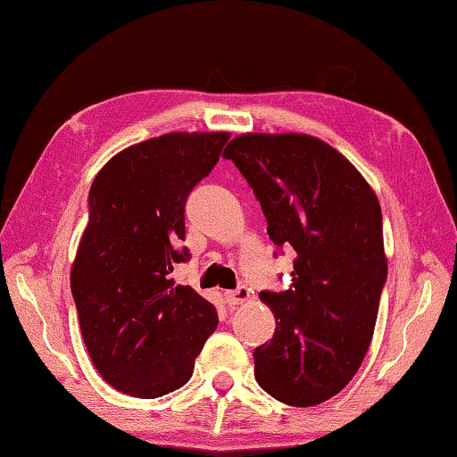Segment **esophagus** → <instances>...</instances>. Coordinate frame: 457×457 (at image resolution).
I'll use <instances>...</instances> for the list:
<instances>
[{
  "label": "esophagus",
  "instance_id": "34e87169",
  "mask_svg": "<svg viewBox=\"0 0 457 457\" xmlns=\"http://www.w3.org/2000/svg\"><path fill=\"white\" fill-rule=\"evenodd\" d=\"M247 298H250V290H247L245 286H239L237 290H228V292H226V303L231 304V306L244 304Z\"/></svg>",
  "mask_w": 457,
  "mask_h": 457
}]
</instances>
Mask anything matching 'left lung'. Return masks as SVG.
Segmentation results:
<instances>
[{
  "instance_id": "8db88e82",
  "label": "left lung",
  "mask_w": 457,
  "mask_h": 457,
  "mask_svg": "<svg viewBox=\"0 0 457 457\" xmlns=\"http://www.w3.org/2000/svg\"><path fill=\"white\" fill-rule=\"evenodd\" d=\"M256 193L276 245H292V288L260 292L276 316L253 375L292 407L335 397L373 338L386 280L381 205L345 154L300 133H244L223 151Z\"/></svg>"
}]
</instances>
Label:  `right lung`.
Segmentation results:
<instances>
[{
	"mask_svg": "<svg viewBox=\"0 0 457 457\" xmlns=\"http://www.w3.org/2000/svg\"><path fill=\"white\" fill-rule=\"evenodd\" d=\"M229 133H167L127 146L100 169L71 270L84 345L104 381L154 399L189 381L218 311L173 264L189 258L185 201L220 161Z\"/></svg>",
	"mask_w": 457,
	"mask_h": 457,
	"instance_id": "1",
	"label": "right lung"
}]
</instances>
